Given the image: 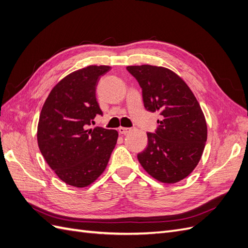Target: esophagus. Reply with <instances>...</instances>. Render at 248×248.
I'll use <instances>...</instances> for the list:
<instances>
[{"label":"esophagus","instance_id":"34e87169","mask_svg":"<svg viewBox=\"0 0 248 248\" xmlns=\"http://www.w3.org/2000/svg\"><path fill=\"white\" fill-rule=\"evenodd\" d=\"M131 131V128H126V127H119V132L121 134H126Z\"/></svg>","mask_w":248,"mask_h":248}]
</instances>
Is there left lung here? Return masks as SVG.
Segmentation results:
<instances>
[{"label": "left lung", "instance_id": "8db88e82", "mask_svg": "<svg viewBox=\"0 0 248 248\" xmlns=\"http://www.w3.org/2000/svg\"><path fill=\"white\" fill-rule=\"evenodd\" d=\"M141 88L147 110L162 116L138 159L159 182L181 181L196 169L207 140V123L196 96L178 74L164 67L128 66Z\"/></svg>", "mask_w": 248, "mask_h": 248}]
</instances>
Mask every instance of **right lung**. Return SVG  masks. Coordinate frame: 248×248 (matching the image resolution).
<instances>
[{
    "label": "right lung",
    "mask_w": 248,
    "mask_h": 248,
    "mask_svg": "<svg viewBox=\"0 0 248 248\" xmlns=\"http://www.w3.org/2000/svg\"><path fill=\"white\" fill-rule=\"evenodd\" d=\"M109 66L91 65L74 71L52 88L44 102L37 128L40 152L49 168L66 184L82 188L106 170L118 131L95 127L102 115L96 87Z\"/></svg>",
    "instance_id": "right-lung-1"
}]
</instances>
